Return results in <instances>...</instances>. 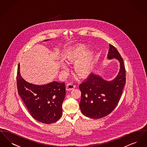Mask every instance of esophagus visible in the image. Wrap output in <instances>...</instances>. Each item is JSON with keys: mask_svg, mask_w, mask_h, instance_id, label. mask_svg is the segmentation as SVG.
I'll return each mask as SVG.
<instances>
[{"mask_svg": "<svg viewBox=\"0 0 147 147\" xmlns=\"http://www.w3.org/2000/svg\"><path fill=\"white\" fill-rule=\"evenodd\" d=\"M76 86L72 83H69V84H67L66 86V90H73L75 88Z\"/></svg>", "mask_w": 147, "mask_h": 147, "instance_id": "1", "label": "esophagus"}]
</instances>
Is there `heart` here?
<instances>
[{
  "mask_svg": "<svg viewBox=\"0 0 147 147\" xmlns=\"http://www.w3.org/2000/svg\"><path fill=\"white\" fill-rule=\"evenodd\" d=\"M88 47L85 44H78L66 54L65 59L68 63H74V71L79 77L88 76L91 72L93 62L94 53L91 50H88ZM64 69L66 68L63 66Z\"/></svg>",
  "mask_w": 147,
  "mask_h": 147,
  "instance_id": "obj_1",
  "label": "heart"
}]
</instances>
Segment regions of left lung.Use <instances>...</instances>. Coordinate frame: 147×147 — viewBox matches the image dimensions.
Masks as SVG:
<instances>
[{
  "label": "left lung",
  "instance_id": "8db88e82",
  "mask_svg": "<svg viewBox=\"0 0 147 147\" xmlns=\"http://www.w3.org/2000/svg\"><path fill=\"white\" fill-rule=\"evenodd\" d=\"M107 57L115 58L119 62L120 70L117 77L112 81H106L90 73L79 85L81 111L91 119H101L112 112L119 103L126 84V69L123 59L117 49L111 44Z\"/></svg>",
  "mask_w": 147,
  "mask_h": 147
}]
</instances>
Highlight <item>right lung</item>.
Segmentation results:
<instances>
[{"mask_svg": "<svg viewBox=\"0 0 147 147\" xmlns=\"http://www.w3.org/2000/svg\"><path fill=\"white\" fill-rule=\"evenodd\" d=\"M16 80L18 94L34 119L51 124L61 118L65 96L64 83L53 82L43 85L29 83L21 77L19 64Z\"/></svg>", "mask_w": 147, "mask_h": 147, "instance_id": "obj_1", "label": "right lung"}]
</instances>
